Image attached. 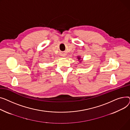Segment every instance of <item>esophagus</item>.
<instances>
[{"label": "esophagus", "instance_id": "1", "mask_svg": "<svg viewBox=\"0 0 130 130\" xmlns=\"http://www.w3.org/2000/svg\"><path fill=\"white\" fill-rule=\"evenodd\" d=\"M65 55H66L65 54H63V56H65Z\"/></svg>", "mask_w": 130, "mask_h": 130}]
</instances>
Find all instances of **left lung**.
Here are the masks:
<instances>
[{"instance_id": "1", "label": "left lung", "mask_w": 130, "mask_h": 130, "mask_svg": "<svg viewBox=\"0 0 130 130\" xmlns=\"http://www.w3.org/2000/svg\"><path fill=\"white\" fill-rule=\"evenodd\" d=\"M78 60H79L80 59V57H78ZM80 62H81V60H80Z\"/></svg>"}]
</instances>
